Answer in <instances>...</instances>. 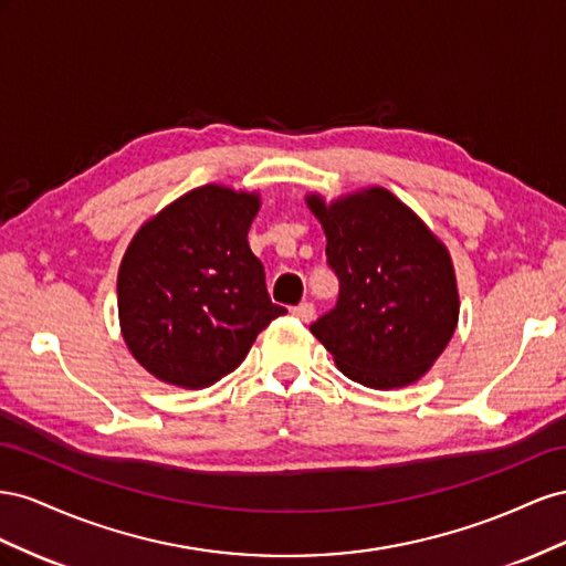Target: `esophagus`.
<instances>
[{"label": "esophagus", "instance_id": "1", "mask_svg": "<svg viewBox=\"0 0 566 566\" xmlns=\"http://www.w3.org/2000/svg\"><path fill=\"white\" fill-rule=\"evenodd\" d=\"M292 315H294V317H298L301 322H311V319L315 317V305H313V303H308V301H305V303H298L296 308L292 311Z\"/></svg>", "mask_w": 566, "mask_h": 566}]
</instances>
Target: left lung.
I'll return each instance as SVG.
<instances>
[{"label":"left lung","mask_w":566,"mask_h":566,"mask_svg":"<svg viewBox=\"0 0 566 566\" xmlns=\"http://www.w3.org/2000/svg\"><path fill=\"white\" fill-rule=\"evenodd\" d=\"M305 203L327 237L336 308L311 327L342 373L389 391L422 379L460 317L455 268L443 241L389 189L367 187Z\"/></svg>","instance_id":"1"}]
</instances>
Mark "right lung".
Here are the masks:
<instances>
[{
    "label": "right lung",
    "instance_id": "obj_1",
    "mask_svg": "<svg viewBox=\"0 0 566 566\" xmlns=\"http://www.w3.org/2000/svg\"><path fill=\"white\" fill-rule=\"evenodd\" d=\"M258 191L203 185L142 224L118 270L125 346L156 379L206 389L234 373L255 336L286 313L249 247Z\"/></svg>",
    "mask_w": 566,
    "mask_h": 566
}]
</instances>
